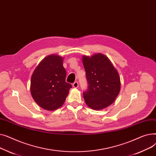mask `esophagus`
<instances>
[{"label":"esophagus","mask_w":156,"mask_h":156,"mask_svg":"<svg viewBox=\"0 0 156 156\" xmlns=\"http://www.w3.org/2000/svg\"><path fill=\"white\" fill-rule=\"evenodd\" d=\"M73 87H75V88H77L78 87V81H75V82L73 83Z\"/></svg>","instance_id":"34e87169"}]
</instances>
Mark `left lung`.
Returning a JSON list of instances; mask_svg holds the SVG:
<instances>
[{
  "label": "left lung",
  "instance_id": "1",
  "mask_svg": "<svg viewBox=\"0 0 156 156\" xmlns=\"http://www.w3.org/2000/svg\"><path fill=\"white\" fill-rule=\"evenodd\" d=\"M88 88L83 95L87 105L101 110L112 104L118 95L120 78L110 60L102 54L83 56Z\"/></svg>",
  "mask_w": 156,
  "mask_h": 156
}]
</instances>
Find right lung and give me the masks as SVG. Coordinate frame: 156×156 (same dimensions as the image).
I'll return each mask as SVG.
<instances>
[{
  "label": "right lung",
  "instance_id": "obj_1",
  "mask_svg": "<svg viewBox=\"0 0 156 156\" xmlns=\"http://www.w3.org/2000/svg\"><path fill=\"white\" fill-rule=\"evenodd\" d=\"M62 59L57 55L46 57L31 76L30 90L33 99L41 108L48 111L62 106L72 87L66 82V71Z\"/></svg>",
  "mask_w": 156,
  "mask_h": 156
}]
</instances>
